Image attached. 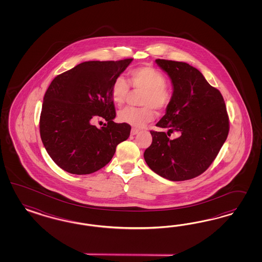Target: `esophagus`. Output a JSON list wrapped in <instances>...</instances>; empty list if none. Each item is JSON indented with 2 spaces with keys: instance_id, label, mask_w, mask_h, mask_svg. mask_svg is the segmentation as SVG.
<instances>
[{
  "instance_id": "1",
  "label": "esophagus",
  "mask_w": 262,
  "mask_h": 262,
  "mask_svg": "<svg viewBox=\"0 0 262 262\" xmlns=\"http://www.w3.org/2000/svg\"><path fill=\"white\" fill-rule=\"evenodd\" d=\"M138 132H139V130H138L137 128H135V127H133V128H132V130H130V135H136V134H137V133H138Z\"/></svg>"
}]
</instances>
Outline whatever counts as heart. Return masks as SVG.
I'll return each instance as SVG.
<instances>
[{"mask_svg": "<svg viewBox=\"0 0 262 262\" xmlns=\"http://www.w3.org/2000/svg\"><path fill=\"white\" fill-rule=\"evenodd\" d=\"M129 86L135 91L142 92L140 108L126 107L119 111L118 120L129 126L140 127L155 119L156 112L164 111L172 101V89L166 83L161 72L151 66H141L128 73V82L122 76L113 80L111 95L114 104L121 106L127 100Z\"/></svg>", "mask_w": 262, "mask_h": 262, "instance_id": "1", "label": "heart"}]
</instances>
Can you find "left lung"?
<instances>
[{"label": "left lung", "mask_w": 262, "mask_h": 262, "mask_svg": "<svg viewBox=\"0 0 262 262\" xmlns=\"http://www.w3.org/2000/svg\"><path fill=\"white\" fill-rule=\"evenodd\" d=\"M173 84L172 101L157 127L152 142L144 152L151 170L173 182L191 180L203 174L214 161L226 141L230 121L222 94L203 74L185 62L156 59ZM178 131L180 136H167Z\"/></svg>", "instance_id": "8db88e82"}]
</instances>
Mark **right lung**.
<instances>
[{
  "label": "right lung",
  "mask_w": 262,
  "mask_h": 262,
  "mask_svg": "<svg viewBox=\"0 0 262 262\" xmlns=\"http://www.w3.org/2000/svg\"><path fill=\"white\" fill-rule=\"evenodd\" d=\"M132 61L82 62L51 82L40 114V136L51 159L64 171L94 173L111 161L117 145L128 138L130 126L113 122L116 113L111 88ZM96 117L108 124L101 129L93 126Z\"/></svg>",
  "instance_id": "right-lung-1"
}]
</instances>
